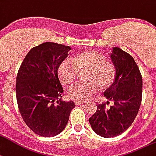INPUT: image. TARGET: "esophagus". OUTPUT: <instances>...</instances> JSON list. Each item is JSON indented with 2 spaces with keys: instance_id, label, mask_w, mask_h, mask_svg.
<instances>
[{
  "instance_id": "34e87169",
  "label": "esophagus",
  "mask_w": 156,
  "mask_h": 156,
  "mask_svg": "<svg viewBox=\"0 0 156 156\" xmlns=\"http://www.w3.org/2000/svg\"><path fill=\"white\" fill-rule=\"evenodd\" d=\"M74 103L76 105H82L83 104L84 101H74Z\"/></svg>"
}]
</instances>
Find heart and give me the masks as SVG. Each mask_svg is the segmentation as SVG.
<instances>
[{
	"label": "heart",
	"mask_w": 156,
	"mask_h": 156,
	"mask_svg": "<svg viewBox=\"0 0 156 156\" xmlns=\"http://www.w3.org/2000/svg\"><path fill=\"white\" fill-rule=\"evenodd\" d=\"M89 70L90 83H78L69 87V96L76 101H85L95 93L99 87H110L116 78L113 65L98 52L86 51L74 58L73 61L63 60L58 67V77L64 84H70L77 78L79 71Z\"/></svg>",
	"instance_id": "b5f03b06"
}]
</instances>
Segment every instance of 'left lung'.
<instances>
[{
    "mask_svg": "<svg viewBox=\"0 0 156 156\" xmlns=\"http://www.w3.org/2000/svg\"><path fill=\"white\" fill-rule=\"evenodd\" d=\"M116 78L104 92L107 103L97 105L89 118L93 130L105 138L115 137L126 131L136 118L142 98V77L133 57L118 47L111 54ZM113 101V106L106 105Z\"/></svg>",
    "mask_w": 156,
    "mask_h": 156,
    "instance_id": "obj_1",
    "label": "left lung"
}]
</instances>
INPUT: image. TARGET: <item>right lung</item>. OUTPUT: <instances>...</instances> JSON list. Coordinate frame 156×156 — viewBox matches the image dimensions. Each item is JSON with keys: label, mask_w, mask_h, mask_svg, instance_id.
Masks as SVG:
<instances>
[{"label": "right lung", "mask_w": 156, "mask_h": 156, "mask_svg": "<svg viewBox=\"0 0 156 156\" xmlns=\"http://www.w3.org/2000/svg\"><path fill=\"white\" fill-rule=\"evenodd\" d=\"M69 46L45 42L24 58L16 77L17 104L28 127L41 136H55L69 122L74 102L61 100L63 92L58 69L69 55Z\"/></svg>", "instance_id": "right-lung-1"}]
</instances>
